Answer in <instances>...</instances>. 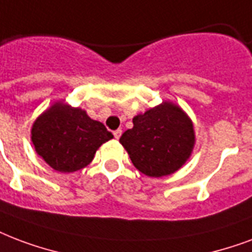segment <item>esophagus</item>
Segmentation results:
<instances>
[{"label": "esophagus", "mask_w": 252, "mask_h": 252, "mask_svg": "<svg viewBox=\"0 0 252 252\" xmlns=\"http://www.w3.org/2000/svg\"><path fill=\"white\" fill-rule=\"evenodd\" d=\"M113 136H115V139L119 140L120 139V136H122V129H116L113 132Z\"/></svg>", "instance_id": "1"}]
</instances>
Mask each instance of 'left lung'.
<instances>
[{"label": "left lung", "instance_id": "obj_1", "mask_svg": "<svg viewBox=\"0 0 252 252\" xmlns=\"http://www.w3.org/2000/svg\"><path fill=\"white\" fill-rule=\"evenodd\" d=\"M120 143L140 172L149 177L172 174L185 164L194 145L193 124L181 108L164 103L133 118Z\"/></svg>", "mask_w": 252, "mask_h": 252}]
</instances>
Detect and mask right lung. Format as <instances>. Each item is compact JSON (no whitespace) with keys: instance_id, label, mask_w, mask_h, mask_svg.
Here are the masks:
<instances>
[{"instance_id":"1","label":"right lung","mask_w":252,"mask_h":252,"mask_svg":"<svg viewBox=\"0 0 252 252\" xmlns=\"http://www.w3.org/2000/svg\"><path fill=\"white\" fill-rule=\"evenodd\" d=\"M113 134L79 108L55 104L36 119L32 141L36 153L53 169L76 172L87 166L101 144Z\"/></svg>"}]
</instances>
